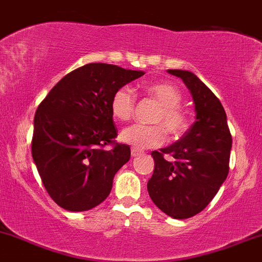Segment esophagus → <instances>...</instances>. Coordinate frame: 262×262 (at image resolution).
I'll return each mask as SVG.
<instances>
[{
	"label": "esophagus",
	"mask_w": 262,
	"mask_h": 262,
	"mask_svg": "<svg viewBox=\"0 0 262 262\" xmlns=\"http://www.w3.org/2000/svg\"><path fill=\"white\" fill-rule=\"evenodd\" d=\"M130 154H132V157H133V158H136V157H139V155H142V154H143V151H142V150H138V149H134V148H132V151H130Z\"/></svg>",
	"instance_id": "1"
}]
</instances>
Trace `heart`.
Segmentation results:
<instances>
[{
    "label": "heart",
    "mask_w": 262,
    "mask_h": 262,
    "mask_svg": "<svg viewBox=\"0 0 262 262\" xmlns=\"http://www.w3.org/2000/svg\"><path fill=\"white\" fill-rule=\"evenodd\" d=\"M146 93L159 103L160 107L154 117L157 125L133 124L126 126L120 133V140L138 150L154 148L163 144L165 131L171 137H180L188 129V119L179 108L182 96L174 85L169 83H151L146 85ZM136 108V94L128 85L117 89L112 97L111 111L118 120L130 119ZM162 124L164 128L160 125Z\"/></svg>",
    "instance_id": "1"
}]
</instances>
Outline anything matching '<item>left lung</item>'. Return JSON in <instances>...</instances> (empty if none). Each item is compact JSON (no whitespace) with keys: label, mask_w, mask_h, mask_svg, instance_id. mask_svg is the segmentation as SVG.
<instances>
[{"label":"left lung","mask_w":262,"mask_h":262,"mask_svg":"<svg viewBox=\"0 0 262 262\" xmlns=\"http://www.w3.org/2000/svg\"><path fill=\"white\" fill-rule=\"evenodd\" d=\"M190 92L195 122L174 144L154 150L148 182L153 203L173 219L199 214L219 191L229 173L231 134L220 100L189 71L168 70Z\"/></svg>","instance_id":"obj_1"}]
</instances>
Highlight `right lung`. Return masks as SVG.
<instances>
[{
    "mask_svg": "<svg viewBox=\"0 0 262 262\" xmlns=\"http://www.w3.org/2000/svg\"><path fill=\"white\" fill-rule=\"evenodd\" d=\"M107 63L77 68L51 89L34 116L32 158L50 196L68 211H87L107 199L114 175L130 159L116 144L111 111L117 89L144 74Z\"/></svg>",
    "mask_w": 262,
    "mask_h": 262,
    "instance_id": "right-lung-1",
    "label": "right lung"
}]
</instances>
